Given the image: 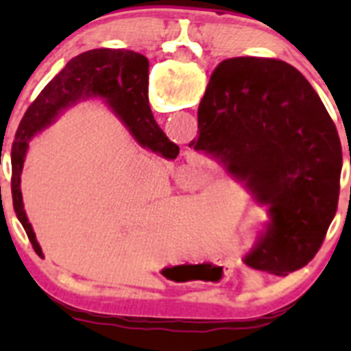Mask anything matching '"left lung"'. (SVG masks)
<instances>
[{"instance_id":"8db88e82","label":"left lung","mask_w":351,"mask_h":351,"mask_svg":"<svg viewBox=\"0 0 351 351\" xmlns=\"http://www.w3.org/2000/svg\"><path fill=\"white\" fill-rule=\"evenodd\" d=\"M190 147L267 207L247 267L288 276L315 258L336 216L343 151L334 121L297 68L267 58L221 61Z\"/></svg>"}]
</instances>
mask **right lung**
I'll use <instances>...</instances> for the list:
<instances>
[{"label": "right lung", "mask_w": 351, "mask_h": 351, "mask_svg": "<svg viewBox=\"0 0 351 351\" xmlns=\"http://www.w3.org/2000/svg\"><path fill=\"white\" fill-rule=\"evenodd\" d=\"M147 79L149 61L145 56L123 49H93L68 61L27 107L12 144V200L36 255L42 256V247L26 216L21 191L24 160L31 138L49 128L60 114L80 98H104L142 147L169 160L179 154L178 145L167 138L154 121L149 107Z\"/></svg>", "instance_id": "add662e5"}]
</instances>
